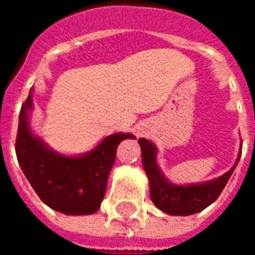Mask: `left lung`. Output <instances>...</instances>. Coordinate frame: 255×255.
<instances>
[{
	"label": "left lung",
	"mask_w": 255,
	"mask_h": 255,
	"mask_svg": "<svg viewBox=\"0 0 255 255\" xmlns=\"http://www.w3.org/2000/svg\"><path fill=\"white\" fill-rule=\"evenodd\" d=\"M138 142L142 149L144 172L149 177L150 198L157 208L171 216H190L213 203L224 190L242 155V151H239L235 165L217 179L199 184L177 186L172 184L160 171L157 165V147L154 144L144 138H140Z\"/></svg>",
	"instance_id": "1"
}]
</instances>
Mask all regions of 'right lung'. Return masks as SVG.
Here are the masks:
<instances>
[{
    "label": "right lung",
    "mask_w": 255,
    "mask_h": 255,
    "mask_svg": "<svg viewBox=\"0 0 255 255\" xmlns=\"http://www.w3.org/2000/svg\"><path fill=\"white\" fill-rule=\"evenodd\" d=\"M32 93L21 106L16 136V155L25 177L49 208L60 213L84 216L95 213L106 191V183L116 160V149L132 133H112L97 147L78 157L52 150L31 131L28 113Z\"/></svg>",
    "instance_id": "add662e5"
}]
</instances>
